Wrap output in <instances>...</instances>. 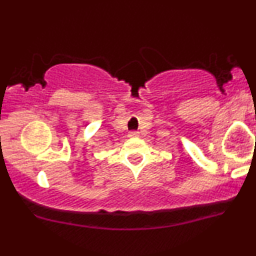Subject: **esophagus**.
<instances>
[{
	"instance_id": "1",
	"label": "esophagus",
	"mask_w": 256,
	"mask_h": 256,
	"mask_svg": "<svg viewBox=\"0 0 256 256\" xmlns=\"http://www.w3.org/2000/svg\"><path fill=\"white\" fill-rule=\"evenodd\" d=\"M136 136H138L137 131H130V132H128V137H136Z\"/></svg>"
}]
</instances>
